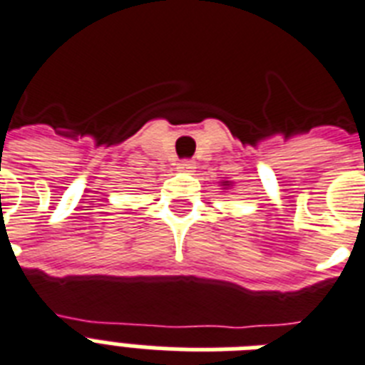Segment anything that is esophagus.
<instances>
[{
    "mask_svg": "<svg viewBox=\"0 0 365 365\" xmlns=\"http://www.w3.org/2000/svg\"><path fill=\"white\" fill-rule=\"evenodd\" d=\"M195 167H197V165H195V161H191V159H183V161L178 163V170H180V173H192Z\"/></svg>",
    "mask_w": 365,
    "mask_h": 365,
    "instance_id": "esophagus-1",
    "label": "esophagus"
}]
</instances>
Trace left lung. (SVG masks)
Here are the masks:
<instances>
[{"instance_id": "left-lung-1", "label": "left lung", "mask_w": 365, "mask_h": 365, "mask_svg": "<svg viewBox=\"0 0 365 365\" xmlns=\"http://www.w3.org/2000/svg\"><path fill=\"white\" fill-rule=\"evenodd\" d=\"M223 185H227V187H229V185H230V182H223Z\"/></svg>"}]
</instances>
